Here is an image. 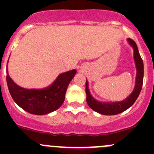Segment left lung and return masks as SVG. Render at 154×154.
I'll list each match as a JSON object with an SVG mask.
<instances>
[{"instance_id": "obj_1", "label": "left lung", "mask_w": 154, "mask_h": 154, "mask_svg": "<svg viewBox=\"0 0 154 154\" xmlns=\"http://www.w3.org/2000/svg\"><path fill=\"white\" fill-rule=\"evenodd\" d=\"M127 42L133 49V57H134V61L136 68V85H135L133 92L129 95L128 97H127L122 101L119 102L98 101L96 99H94L90 93L89 89H88V83L86 80V102L90 108L92 109L94 111L100 113V114L105 115V116H114V115L119 114V113L125 111L135 103V101L140 94L141 90H142L144 77L143 61L141 58L136 42L131 38H127Z\"/></svg>"}]
</instances>
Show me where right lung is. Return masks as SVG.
<instances>
[{
    "instance_id": "1",
    "label": "right lung",
    "mask_w": 154,
    "mask_h": 154,
    "mask_svg": "<svg viewBox=\"0 0 154 154\" xmlns=\"http://www.w3.org/2000/svg\"><path fill=\"white\" fill-rule=\"evenodd\" d=\"M76 73L75 69L62 73L47 88L28 89L18 86L10 78L7 70V86L12 99L21 108L31 114L42 116L62 106L68 85Z\"/></svg>"
}]
</instances>
